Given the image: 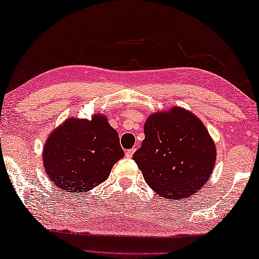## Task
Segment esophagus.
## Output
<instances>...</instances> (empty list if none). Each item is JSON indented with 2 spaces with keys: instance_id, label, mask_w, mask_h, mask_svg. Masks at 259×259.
<instances>
[{
  "instance_id": "esophagus-1",
  "label": "esophagus",
  "mask_w": 259,
  "mask_h": 259,
  "mask_svg": "<svg viewBox=\"0 0 259 259\" xmlns=\"http://www.w3.org/2000/svg\"><path fill=\"white\" fill-rule=\"evenodd\" d=\"M134 151H135V148H132V149H130V150H126L125 156H126L127 158H131V157H132V156H133Z\"/></svg>"
}]
</instances>
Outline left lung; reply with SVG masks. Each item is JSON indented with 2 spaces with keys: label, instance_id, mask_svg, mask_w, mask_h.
Returning <instances> with one entry per match:
<instances>
[{
  "label": "left lung",
  "instance_id": "8db88e82",
  "mask_svg": "<svg viewBox=\"0 0 259 259\" xmlns=\"http://www.w3.org/2000/svg\"><path fill=\"white\" fill-rule=\"evenodd\" d=\"M145 140L133 159L148 186L179 201L200 192L215 163V146L206 127L187 110L156 112L145 124Z\"/></svg>",
  "mask_w": 259,
  "mask_h": 259
}]
</instances>
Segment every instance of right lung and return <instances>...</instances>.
I'll list each match as a JSON object with an SVG mask.
<instances>
[{
	"instance_id": "obj_1",
	"label": "right lung",
	"mask_w": 259,
	"mask_h": 259,
	"mask_svg": "<svg viewBox=\"0 0 259 259\" xmlns=\"http://www.w3.org/2000/svg\"><path fill=\"white\" fill-rule=\"evenodd\" d=\"M122 157L119 135L101 114H94L92 120L69 118L49 135L42 154L50 181L74 194L107 180Z\"/></svg>"
}]
</instances>
